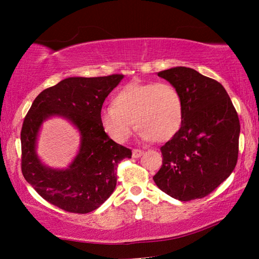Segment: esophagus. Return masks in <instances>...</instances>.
<instances>
[{"label":"esophagus","instance_id":"obj_1","mask_svg":"<svg viewBox=\"0 0 259 259\" xmlns=\"http://www.w3.org/2000/svg\"><path fill=\"white\" fill-rule=\"evenodd\" d=\"M143 151L142 150H133V157H136V159H137V157H140L143 155Z\"/></svg>","mask_w":259,"mask_h":259}]
</instances>
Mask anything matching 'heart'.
I'll use <instances>...</instances> for the list:
<instances>
[{
	"mask_svg": "<svg viewBox=\"0 0 259 259\" xmlns=\"http://www.w3.org/2000/svg\"><path fill=\"white\" fill-rule=\"evenodd\" d=\"M184 100L166 82H133L115 95L113 105L100 112V125L109 138L123 144L139 128L143 142H166L182 128ZM136 125H134V123Z\"/></svg>",
	"mask_w": 259,
	"mask_h": 259,
	"instance_id": "b5f03b06",
	"label": "heart"
}]
</instances>
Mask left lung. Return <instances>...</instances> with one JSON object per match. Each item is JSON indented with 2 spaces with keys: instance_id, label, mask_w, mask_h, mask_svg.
Here are the masks:
<instances>
[{
  "instance_id": "1",
  "label": "left lung",
  "mask_w": 259,
  "mask_h": 259,
  "mask_svg": "<svg viewBox=\"0 0 259 259\" xmlns=\"http://www.w3.org/2000/svg\"><path fill=\"white\" fill-rule=\"evenodd\" d=\"M184 100L182 128L161 147L163 163L153 179L181 201L201 199L229 178L238 161L240 122L221 83L188 67L157 73Z\"/></svg>"
}]
</instances>
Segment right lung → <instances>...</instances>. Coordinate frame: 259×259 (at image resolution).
<instances>
[{
  "instance_id": "right-lung-1",
  "label": "right lung",
  "mask_w": 259,
  "mask_h": 259,
  "mask_svg": "<svg viewBox=\"0 0 259 259\" xmlns=\"http://www.w3.org/2000/svg\"><path fill=\"white\" fill-rule=\"evenodd\" d=\"M124 75L67 77L43 90L21 128V171L43 199L65 211L88 213L99 208L116 186V166L131 151L116 144L100 125V112ZM51 117L68 120L80 135V147L67 168L47 166L37 154L42 123Z\"/></svg>"
}]
</instances>
